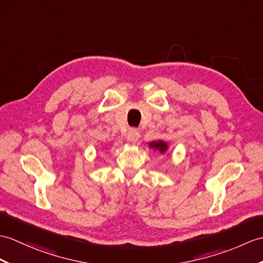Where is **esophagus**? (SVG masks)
<instances>
[{
	"label": "esophagus",
	"instance_id": "esophagus-1",
	"mask_svg": "<svg viewBox=\"0 0 263 263\" xmlns=\"http://www.w3.org/2000/svg\"><path fill=\"white\" fill-rule=\"evenodd\" d=\"M139 138H140V133H139V131L138 130H136V129H131L129 132H127V137H126V139H127V141L129 142H132V143H136L138 140H139Z\"/></svg>",
	"mask_w": 263,
	"mask_h": 263
}]
</instances>
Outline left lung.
Instances as JSON below:
<instances>
[{
    "label": "left lung",
    "instance_id": "obj_1",
    "mask_svg": "<svg viewBox=\"0 0 263 263\" xmlns=\"http://www.w3.org/2000/svg\"><path fill=\"white\" fill-rule=\"evenodd\" d=\"M149 146H150L151 149L158 150L162 155L166 154V152L168 151V148H169L168 143L162 141V140H158V141H152V142L149 143Z\"/></svg>",
    "mask_w": 263,
    "mask_h": 263
}]
</instances>
